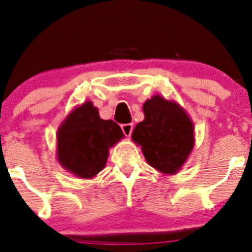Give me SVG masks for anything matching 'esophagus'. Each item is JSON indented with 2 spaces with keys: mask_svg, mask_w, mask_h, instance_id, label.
I'll return each mask as SVG.
<instances>
[{
  "mask_svg": "<svg viewBox=\"0 0 252 252\" xmlns=\"http://www.w3.org/2000/svg\"><path fill=\"white\" fill-rule=\"evenodd\" d=\"M121 128H122V131L126 137L131 136V132H132V129H133V126L131 123L123 124V126H121Z\"/></svg>",
  "mask_w": 252,
  "mask_h": 252,
  "instance_id": "esophagus-1",
  "label": "esophagus"
}]
</instances>
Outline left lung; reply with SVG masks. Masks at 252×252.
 <instances>
[{
    "label": "left lung",
    "mask_w": 252,
    "mask_h": 252,
    "mask_svg": "<svg viewBox=\"0 0 252 252\" xmlns=\"http://www.w3.org/2000/svg\"><path fill=\"white\" fill-rule=\"evenodd\" d=\"M144 120L131 138L141 146L146 163L163 174H176L189 159L195 144L194 124L177 103L154 95L143 104Z\"/></svg>",
    "instance_id": "obj_1"
}]
</instances>
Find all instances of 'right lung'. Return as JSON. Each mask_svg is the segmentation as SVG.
Returning <instances> with one entry per match:
<instances>
[{
    "label": "right lung",
    "instance_id": "add662e5",
    "mask_svg": "<svg viewBox=\"0 0 252 252\" xmlns=\"http://www.w3.org/2000/svg\"><path fill=\"white\" fill-rule=\"evenodd\" d=\"M124 137L111 120H102L92 101L75 107L57 130V159L63 168L92 179L106 166L109 149Z\"/></svg>",
    "mask_w": 252,
    "mask_h": 252
}]
</instances>
